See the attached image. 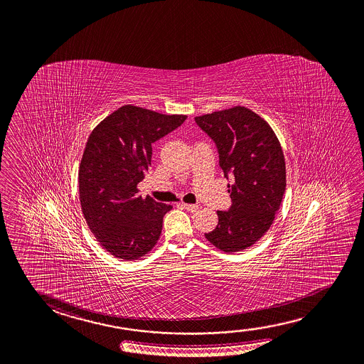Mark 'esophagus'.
<instances>
[{
	"label": "esophagus",
	"mask_w": 364,
	"mask_h": 364,
	"mask_svg": "<svg viewBox=\"0 0 364 364\" xmlns=\"http://www.w3.org/2000/svg\"><path fill=\"white\" fill-rule=\"evenodd\" d=\"M181 205H183L186 210L191 212V213L197 212L198 209H199V205H197V204H186V203H181Z\"/></svg>",
	"instance_id": "esophagus-1"
}]
</instances>
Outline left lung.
<instances>
[{
	"label": "left lung",
	"instance_id": "1",
	"mask_svg": "<svg viewBox=\"0 0 364 364\" xmlns=\"http://www.w3.org/2000/svg\"><path fill=\"white\" fill-rule=\"evenodd\" d=\"M198 127L213 139L220 167L232 200L218 210V225L204 233L225 252L245 250L272 226L286 191V162L274 132L265 120L245 107L196 117Z\"/></svg>",
	"mask_w": 364,
	"mask_h": 364
}]
</instances>
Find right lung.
Returning <instances> with one entry per match:
<instances>
[{"label":"right lung","mask_w":364,"mask_h":364,"mask_svg":"<svg viewBox=\"0 0 364 364\" xmlns=\"http://www.w3.org/2000/svg\"><path fill=\"white\" fill-rule=\"evenodd\" d=\"M124 105L91 132L78 170L80 202L91 232L115 257L136 260L154 249L168 204L138 196L152 157V144L184 123Z\"/></svg>","instance_id":"right-lung-1"}]
</instances>
